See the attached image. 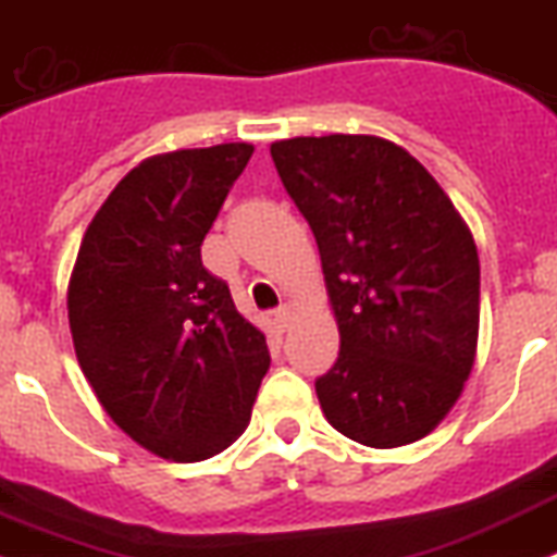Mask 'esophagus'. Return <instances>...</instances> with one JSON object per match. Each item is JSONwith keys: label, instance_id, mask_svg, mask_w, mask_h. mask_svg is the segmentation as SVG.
Listing matches in <instances>:
<instances>
[{"label": "esophagus", "instance_id": "esophagus-1", "mask_svg": "<svg viewBox=\"0 0 557 557\" xmlns=\"http://www.w3.org/2000/svg\"><path fill=\"white\" fill-rule=\"evenodd\" d=\"M289 321H293V310H289V307H278L273 315V324L278 326V330H287Z\"/></svg>", "mask_w": 557, "mask_h": 557}]
</instances>
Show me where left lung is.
Listing matches in <instances>:
<instances>
[{"label": "left lung", "instance_id": "8db88e82", "mask_svg": "<svg viewBox=\"0 0 557 557\" xmlns=\"http://www.w3.org/2000/svg\"><path fill=\"white\" fill-rule=\"evenodd\" d=\"M315 233L341 332L315 392L335 431L369 448L428 436L462 397L479 346V253L442 185L374 135L270 146Z\"/></svg>", "mask_w": 557, "mask_h": 557}]
</instances>
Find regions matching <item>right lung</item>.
Masks as SVG:
<instances>
[{
    "label": "right lung",
    "instance_id": "right-lung-1",
    "mask_svg": "<svg viewBox=\"0 0 557 557\" xmlns=\"http://www.w3.org/2000/svg\"><path fill=\"white\" fill-rule=\"evenodd\" d=\"M250 154L220 143L146 157L98 208L70 273L81 372L123 434L174 462L245 434L270 366L264 332L199 253Z\"/></svg>",
    "mask_w": 557,
    "mask_h": 557
}]
</instances>
